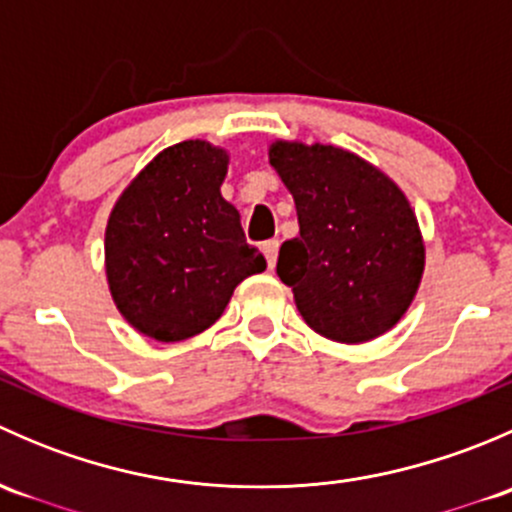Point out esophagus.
<instances>
[{"mask_svg": "<svg viewBox=\"0 0 512 512\" xmlns=\"http://www.w3.org/2000/svg\"><path fill=\"white\" fill-rule=\"evenodd\" d=\"M277 250H280V242L277 240H267L265 245H262V252H265V260L270 270L277 265Z\"/></svg>", "mask_w": 512, "mask_h": 512, "instance_id": "obj_1", "label": "esophagus"}]
</instances>
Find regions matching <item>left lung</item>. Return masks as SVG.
<instances>
[{"instance_id":"obj_1","label":"left lung","mask_w":512,"mask_h":512,"mask_svg":"<svg viewBox=\"0 0 512 512\" xmlns=\"http://www.w3.org/2000/svg\"><path fill=\"white\" fill-rule=\"evenodd\" d=\"M270 163L297 208L299 235L282 242L277 275L304 322L344 344L389 332L414 299L426 255L406 195L334 146L277 141Z\"/></svg>"}]
</instances>
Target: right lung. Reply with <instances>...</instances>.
I'll return each instance as SVG.
<instances>
[{
    "instance_id": "obj_1",
    "label": "right lung",
    "mask_w": 512,
    "mask_h": 512,
    "mask_svg": "<svg viewBox=\"0 0 512 512\" xmlns=\"http://www.w3.org/2000/svg\"><path fill=\"white\" fill-rule=\"evenodd\" d=\"M225 173L223 148L175 143L136 175L108 218V287L118 312L146 337H195L245 277L267 267L220 195Z\"/></svg>"
}]
</instances>
